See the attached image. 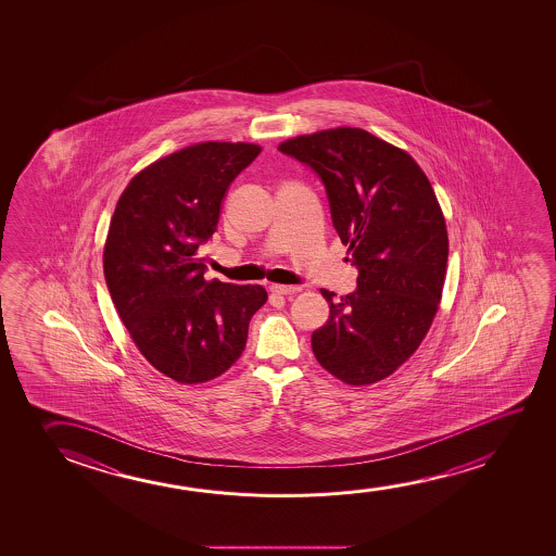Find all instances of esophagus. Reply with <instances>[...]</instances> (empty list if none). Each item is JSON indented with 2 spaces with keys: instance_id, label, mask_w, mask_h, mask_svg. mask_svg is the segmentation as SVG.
I'll list each match as a JSON object with an SVG mask.
<instances>
[{
  "instance_id": "1",
  "label": "esophagus",
  "mask_w": 556,
  "mask_h": 556,
  "mask_svg": "<svg viewBox=\"0 0 556 556\" xmlns=\"http://www.w3.org/2000/svg\"><path fill=\"white\" fill-rule=\"evenodd\" d=\"M269 290L274 292V294H279V296H292V294H296L300 292V287H287V285H271Z\"/></svg>"
}]
</instances>
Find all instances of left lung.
Instances as JSON below:
<instances>
[{
	"instance_id": "obj_1",
	"label": "left lung",
	"mask_w": 556,
	"mask_h": 556,
	"mask_svg": "<svg viewBox=\"0 0 556 556\" xmlns=\"http://www.w3.org/2000/svg\"><path fill=\"white\" fill-rule=\"evenodd\" d=\"M279 152L320 176L358 269L348 296L320 289L330 315L312 334L313 353L348 386L386 380L416 353L441 304L448 231L433 186L410 153L357 127L289 138Z\"/></svg>"
}]
</instances>
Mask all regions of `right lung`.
<instances>
[{
    "mask_svg": "<svg viewBox=\"0 0 556 556\" xmlns=\"http://www.w3.org/2000/svg\"><path fill=\"white\" fill-rule=\"evenodd\" d=\"M262 146L199 142L130 178L104 243L110 296L137 350L182 386L214 380L241 357L260 285L206 281L199 247L216 231L229 184Z\"/></svg>",
    "mask_w": 556,
    "mask_h": 556,
    "instance_id": "1",
    "label": "right lung"
}]
</instances>
